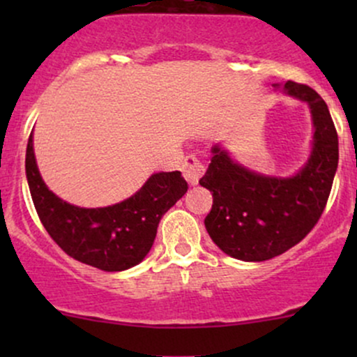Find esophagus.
I'll return each mask as SVG.
<instances>
[{
	"mask_svg": "<svg viewBox=\"0 0 357 357\" xmlns=\"http://www.w3.org/2000/svg\"><path fill=\"white\" fill-rule=\"evenodd\" d=\"M183 178L190 184H198L199 178L204 173V167L198 158L195 155H188L183 162Z\"/></svg>",
	"mask_w": 357,
	"mask_h": 357,
	"instance_id": "obj_1",
	"label": "esophagus"
}]
</instances>
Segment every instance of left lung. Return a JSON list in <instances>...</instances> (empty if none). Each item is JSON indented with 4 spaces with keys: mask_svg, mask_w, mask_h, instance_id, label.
Segmentation results:
<instances>
[{
    "mask_svg": "<svg viewBox=\"0 0 357 357\" xmlns=\"http://www.w3.org/2000/svg\"><path fill=\"white\" fill-rule=\"evenodd\" d=\"M284 92L305 102L312 114L314 141L305 165L290 178L265 176L235 162L216 144L199 179L213 192L206 231L220 250L243 261L270 260L304 240L321 218L337 171V132L326 102L297 82H287Z\"/></svg>",
    "mask_w": 357,
    "mask_h": 357,
    "instance_id": "8db88e82",
    "label": "left lung"
}]
</instances>
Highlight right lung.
Here are the masks:
<instances>
[{"mask_svg":"<svg viewBox=\"0 0 357 357\" xmlns=\"http://www.w3.org/2000/svg\"><path fill=\"white\" fill-rule=\"evenodd\" d=\"M26 179L45 230L68 257L104 272L141 264L153 247L162 215L188 191L179 171L155 173L136 195L105 208H80L60 199L40 176L33 134L26 146Z\"/></svg>","mask_w":357,"mask_h":357,"instance_id":"obj_1","label":"right lung"}]
</instances>
